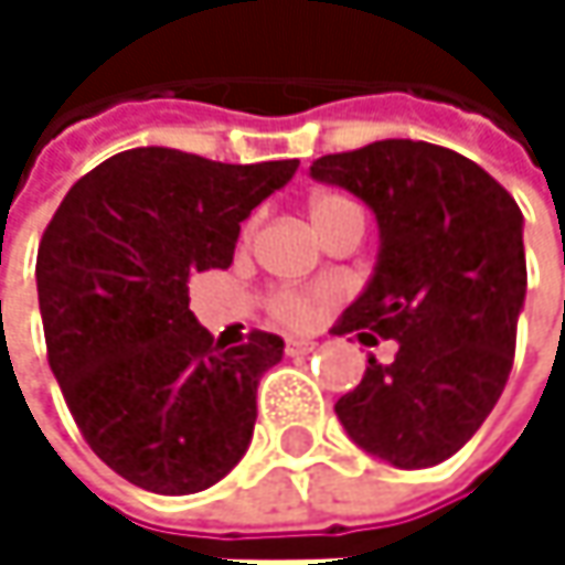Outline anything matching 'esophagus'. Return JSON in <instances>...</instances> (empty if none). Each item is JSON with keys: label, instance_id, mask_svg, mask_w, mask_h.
<instances>
[{"label": "esophagus", "instance_id": "1", "mask_svg": "<svg viewBox=\"0 0 565 565\" xmlns=\"http://www.w3.org/2000/svg\"><path fill=\"white\" fill-rule=\"evenodd\" d=\"M284 350H287V356H307V353L317 350V343L313 340H303V337H287Z\"/></svg>", "mask_w": 565, "mask_h": 565}]
</instances>
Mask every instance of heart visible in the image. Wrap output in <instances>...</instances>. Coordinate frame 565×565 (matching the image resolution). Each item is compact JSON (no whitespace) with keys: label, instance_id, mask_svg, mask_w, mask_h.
Segmentation results:
<instances>
[{"label":"heart","instance_id":"heart-1","mask_svg":"<svg viewBox=\"0 0 565 565\" xmlns=\"http://www.w3.org/2000/svg\"><path fill=\"white\" fill-rule=\"evenodd\" d=\"M343 209H353L350 199L343 195H333V192H323V195H313L310 205H307V215H310V225L317 228L323 218L343 212ZM313 307H317V294H303V290H278L271 297V310L275 317L284 323H307L313 317Z\"/></svg>","mask_w":565,"mask_h":565}]
</instances>
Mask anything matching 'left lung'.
Masks as SVG:
<instances>
[{
  "instance_id": "1",
  "label": "left lung",
  "mask_w": 565,
  "mask_h": 565,
  "mask_svg": "<svg viewBox=\"0 0 565 565\" xmlns=\"http://www.w3.org/2000/svg\"><path fill=\"white\" fill-rule=\"evenodd\" d=\"M310 175L363 199L380 225L376 268L337 333L366 340L370 329L398 343L393 363L370 356L333 412L393 468L441 465L508 386L526 297L523 215L494 175L422 140L330 153Z\"/></svg>"
}]
</instances>
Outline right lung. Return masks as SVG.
Instances as JSON below:
<instances>
[{"mask_svg":"<svg viewBox=\"0 0 565 565\" xmlns=\"http://www.w3.org/2000/svg\"><path fill=\"white\" fill-rule=\"evenodd\" d=\"M297 167L124 150L71 185L42 235L52 373L94 455L143 491H205L252 445L258 383L284 340L255 330L242 347L212 343L189 278L232 265L242 222Z\"/></svg>","mask_w":565,"mask_h":565,"instance_id":"right-lung-1","label":"right lung"}]
</instances>
